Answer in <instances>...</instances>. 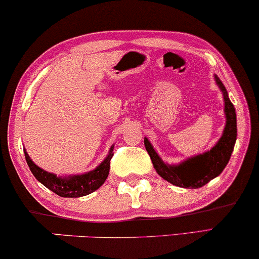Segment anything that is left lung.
I'll return each mask as SVG.
<instances>
[{"label":"left lung","mask_w":259,"mask_h":259,"mask_svg":"<svg viewBox=\"0 0 259 259\" xmlns=\"http://www.w3.org/2000/svg\"><path fill=\"white\" fill-rule=\"evenodd\" d=\"M214 81L222 91L224 98L225 127L221 139L210 151L194 155L177 165H169L159 157L150 140L144 138L146 151L150 154L155 171L162 179L184 189H199L223 172L231 158V153L237 140V115L232 102L230 101L228 91L221 79L214 75Z\"/></svg>","instance_id":"1"}]
</instances>
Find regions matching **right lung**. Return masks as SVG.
<instances>
[{"mask_svg": "<svg viewBox=\"0 0 259 259\" xmlns=\"http://www.w3.org/2000/svg\"><path fill=\"white\" fill-rule=\"evenodd\" d=\"M113 148H114V145H112L111 148H109L107 157L104 159V161L100 162L94 169L83 173V175H73L66 177L56 176L54 173L47 172L44 168L38 167L28 155L26 148L23 151L31 173L42 185H45L47 189L53 191L60 197L79 198L97 191L107 179L109 173V161H111L113 154H114L113 153Z\"/></svg>", "mask_w": 259, "mask_h": 259, "instance_id": "obj_1", "label": "right lung"}]
</instances>
